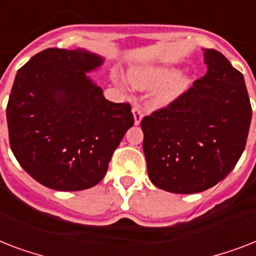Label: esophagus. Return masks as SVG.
<instances>
[{"mask_svg": "<svg viewBox=\"0 0 256 256\" xmlns=\"http://www.w3.org/2000/svg\"><path fill=\"white\" fill-rule=\"evenodd\" d=\"M132 116H134V124H140L142 118H144V112H142L140 106H134L132 108Z\"/></svg>", "mask_w": 256, "mask_h": 256, "instance_id": "esophagus-1", "label": "esophagus"}]
</instances>
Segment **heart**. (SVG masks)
Instances as JSON below:
<instances>
[{"label":"heart","mask_w":256,"mask_h":256,"mask_svg":"<svg viewBox=\"0 0 256 256\" xmlns=\"http://www.w3.org/2000/svg\"><path fill=\"white\" fill-rule=\"evenodd\" d=\"M128 78L134 88L152 92V102L156 106L164 108L172 104L190 84L184 73L176 72L168 65H140L128 69ZM112 80L120 88L126 90L128 82L118 73H112Z\"/></svg>","instance_id":"heart-1"}]
</instances>
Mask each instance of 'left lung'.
I'll list each match as a JSON object with an SVG mask.
<instances>
[{
  "mask_svg": "<svg viewBox=\"0 0 256 256\" xmlns=\"http://www.w3.org/2000/svg\"><path fill=\"white\" fill-rule=\"evenodd\" d=\"M203 56L206 74L140 122L148 178L174 194L200 192L226 178L250 130L252 112L243 74L216 50L203 49Z\"/></svg>",
  "mask_w": 256,
  "mask_h": 256,
  "instance_id": "obj_1",
  "label": "left lung"
}]
</instances>
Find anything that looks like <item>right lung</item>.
<instances>
[{"label":"right lung","mask_w":256,"mask_h":256,"mask_svg":"<svg viewBox=\"0 0 256 256\" xmlns=\"http://www.w3.org/2000/svg\"><path fill=\"white\" fill-rule=\"evenodd\" d=\"M104 58L86 49H46L17 72L6 108L16 160L44 186L80 191L104 179L134 116L104 98L88 73Z\"/></svg>","instance_id":"add662e5"}]
</instances>
